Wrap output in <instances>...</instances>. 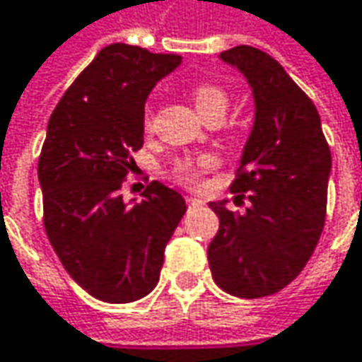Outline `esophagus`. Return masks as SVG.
Wrapping results in <instances>:
<instances>
[{"instance_id":"obj_1","label":"esophagus","mask_w":362,"mask_h":362,"mask_svg":"<svg viewBox=\"0 0 362 362\" xmlns=\"http://www.w3.org/2000/svg\"><path fill=\"white\" fill-rule=\"evenodd\" d=\"M185 202H187V206H192V208H195V206H204V199H199V197H187Z\"/></svg>"}]
</instances>
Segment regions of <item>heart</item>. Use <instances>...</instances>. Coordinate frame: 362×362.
<instances>
[{
	"label": "heart",
	"mask_w": 362,
	"mask_h": 362,
	"mask_svg": "<svg viewBox=\"0 0 362 362\" xmlns=\"http://www.w3.org/2000/svg\"><path fill=\"white\" fill-rule=\"evenodd\" d=\"M194 105L202 119L212 115H222L228 109V94L216 84H199L194 90ZM150 111H146V125H150ZM216 167V160L212 156H199L189 160H179L173 168V177L183 185H197L199 177Z\"/></svg>",
	"instance_id": "1"
}]
</instances>
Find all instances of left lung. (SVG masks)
Instances as JSON below:
<instances>
[{
  "label": "left lung",
  "mask_w": 362,
  "mask_h": 362,
  "mask_svg": "<svg viewBox=\"0 0 362 362\" xmlns=\"http://www.w3.org/2000/svg\"><path fill=\"white\" fill-rule=\"evenodd\" d=\"M245 76L255 117L230 185L243 214L210 202L220 220L208 245L212 278L233 297L259 298L297 278L325 222L332 154L311 98L268 53L239 45L220 53Z\"/></svg>",
  "instance_id": "8db88e82"
}]
</instances>
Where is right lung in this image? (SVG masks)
Returning <instances> with one entry per match:
<instances>
[{"mask_svg":"<svg viewBox=\"0 0 362 362\" xmlns=\"http://www.w3.org/2000/svg\"><path fill=\"white\" fill-rule=\"evenodd\" d=\"M179 65L181 55L113 42L74 80L47 125L39 158L45 230L65 272L105 303L152 293L187 210L183 195L158 181L140 202L119 194L144 146L146 98Z\"/></svg>","mask_w":362,"mask_h":362,"instance_id":"1","label":"right lung"}]
</instances>
